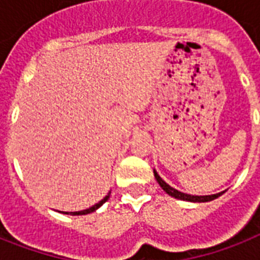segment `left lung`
<instances>
[{"label": "left lung", "mask_w": 260, "mask_h": 260, "mask_svg": "<svg viewBox=\"0 0 260 260\" xmlns=\"http://www.w3.org/2000/svg\"><path fill=\"white\" fill-rule=\"evenodd\" d=\"M154 175L155 178H156V181H158V183L160 185V187H162L165 191H166L169 196H171V197H175L178 198V200H183V201H190V202H208V201H212V200H214V198L220 197L222 193H218V194H212V196H190V194H185V193H181V191H178V190H175L174 187H171L170 185H167L166 182L163 181L162 178L159 177L158 173L156 171H154Z\"/></svg>", "instance_id": "1"}]
</instances>
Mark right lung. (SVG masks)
I'll list each match as a JSON object with an SVG mask.
<instances>
[{"label":"right lung","instance_id":"right-lung-1","mask_svg":"<svg viewBox=\"0 0 260 260\" xmlns=\"http://www.w3.org/2000/svg\"><path fill=\"white\" fill-rule=\"evenodd\" d=\"M109 194H110V191H109ZM109 194H108V196H106V197L104 198V200H101V201L98 202V204H95V205H94V206H91V208H89V209L81 210V212H71L70 214H74V216H81V214L91 213V212H94V210H95V209H98V208H100V206H101L102 204H105V202L108 201V198H109Z\"/></svg>","mask_w":260,"mask_h":260}]
</instances>
